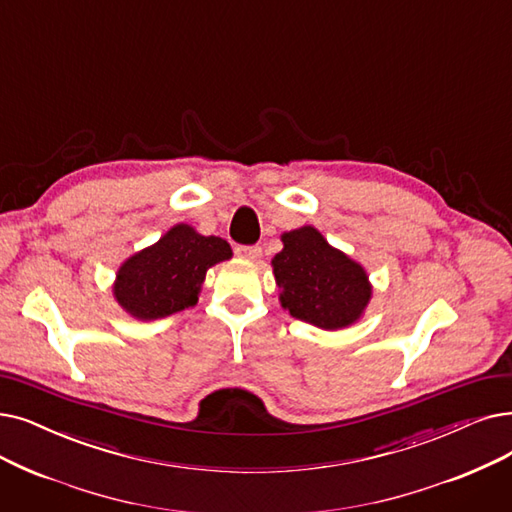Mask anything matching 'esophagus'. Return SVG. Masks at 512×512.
<instances>
[{
    "label": "esophagus",
    "instance_id": "1",
    "mask_svg": "<svg viewBox=\"0 0 512 512\" xmlns=\"http://www.w3.org/2000/svg\"><path fill=\"white\" fill-rule=\"evenodd\" d=\"M236 255L247 261H259L261 247H236Z\"/></svg>",
    "mask_w": 512,
    "mask_h": 512
}]
</instances>
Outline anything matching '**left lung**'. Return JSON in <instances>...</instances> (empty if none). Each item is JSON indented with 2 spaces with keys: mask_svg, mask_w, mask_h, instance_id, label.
<instances>
[{
  "mask_svg": "<svg viewBox=\"0 0 512 512\" xmlns=\"http://www.w3.org/2000/svg\"><path fill=\"white\" fill-rule=\"evenodd\" d=\"M280 240L282 251L274 255L272 270L288 314L322 330L360 322L372 299L364 265L332 247L314 226L284 232Z\"/></svg>",
  "mask_w": 512,
  "mask_h": 512,
  "instance_id": "left-lung-1",
  "label": "left lung"
}]
</instances>
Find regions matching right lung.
I'll list each match as a JSON object with an SVG mask.
<instances>
[{"label": "right lung", "mask_w": 512, "mask_h": 512, "mask_svg": "<svg viewBox=\"0 0 512 512\" xmlns=\"http://www.w3.org/2000/svg\"><path fill=\"white\" fill-rule=\"evenodd\" d=\"M232 259L230 244L175 224L150 247L127 257L117 270L113 297L140 322L167 318L198 303L213 265Z\"/></svg>", "instance_id": "obj_1"}]
</instances>
